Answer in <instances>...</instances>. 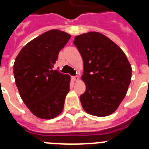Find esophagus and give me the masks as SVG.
<instances>
[{
	"label": "esophagus",
	"mask_w": 149,
	"mask_h": 149,
	"mask_svg": "<svg viewBox=\"0 0 149 149\" xmlns=\"http://www.w3.org/2000/svg\"><path fill=\"white\" fill-rule=\"evenodd\" d=\"M72 79H73L74 81H76V82H77V81H79V77H78V76H75V77H72Z\"/></svg>",
	"instance_id": "obj_1"
}]
</instances>
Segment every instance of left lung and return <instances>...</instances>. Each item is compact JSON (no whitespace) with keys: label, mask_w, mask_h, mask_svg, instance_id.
Masks as SVG:
<instances>
[{"label":"left lung","mask_w":149,"mask_h":149,"mask_svg":"<svg viewBox=\"0 0 149 149\" xmlns=\"http://www.w3.org/2000/svg\"><path fill=\"white\" fill-rule=\"evenodd\" d=\"M73 42L84 62L81 79L86 91L80 97L83 108L90 115L107 116L117 110L127 94L131 64L119 46L101 33L76 36Z\"/></svg>","instance_id":"1"}]
</instances>
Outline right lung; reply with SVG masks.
Masks as SVG:
<instances>
[{
  "label": "right lung",
  "mask_w": 149,
  "mask_h": 149,
  "mask_svg": "<svg viewBox=\"0 0 149 149\" xmlns=\"http://www.w3.org/2000/svg\"><path fill=\"white\" fill-rule=\"evenodd\" d=\"M70 38L64 31L48 30L24 46L15 58L13 74L21 98L39 119H54L63 110L71 77L53 68Z\"/></svg>",
  "instance_id": "1"
}]
</instances>
